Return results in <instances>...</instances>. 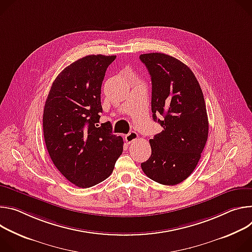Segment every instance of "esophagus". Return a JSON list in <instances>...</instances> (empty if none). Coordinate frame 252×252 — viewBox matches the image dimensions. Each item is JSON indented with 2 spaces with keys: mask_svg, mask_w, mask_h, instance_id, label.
<instances>
[{
  "mask_svg": "<svg viewBox=\"0 0 252 252\" xmlns=\"http://www.w3.org/2000/svg\"><path fill=\"white\" fill-rule=\"evenodd\" d=\"M138 134L136 133V132H134V131H132V132H129L127 135H125V141L128 143V144H131V143H133L134 141H136L137 139H138Z\"/></svg>",
  "mask_w": 252,
  "mask_h": 252,
  "instance_id": "esophagus-1",
  "label": "esophagus"
}]
</instances>
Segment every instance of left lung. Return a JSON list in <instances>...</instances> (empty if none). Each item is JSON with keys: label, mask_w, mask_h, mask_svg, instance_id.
<instances>
[{"label": "left lung", "mask_w": 252, "mask_h": 252, "mask_svg": "<svg viewBox=\"0 0 252 252\" xmlns=\"http://www.w3.org/2000/svg\"><path fill=\"white\" fill-rule=\"evenodd\" d=\"M139 58L151 76L153 120L163 127L149 140L152 153L141 168L160 184L176 185L193 172L207 141L203 93L190 68L172 56L149 53Z\"/></svg>", "instance_id": "obj_1"}]
</instances>
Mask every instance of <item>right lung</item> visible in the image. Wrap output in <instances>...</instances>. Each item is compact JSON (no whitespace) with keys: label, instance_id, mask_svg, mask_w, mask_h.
I'll return each instance as SVG.
<instances>
[{"label":"right lung","instance_id":"add662e5","mask_svg":"<svg viewBox=\"0 0 252 252\" xmlns=\"http://www.w3.org/2000/svg\"><path fill=\"white\" fill-rule=\"evenodd\" d=\"M116 56L89 55L66 67L48 94L43 131L47 150L57 169L74 185L92 187L113 172L123 139L111 123L99 125L101 86Z\"/></svg>","mask_w":252,"mask_h":252}]
</instances>
